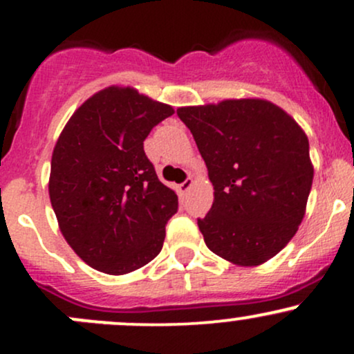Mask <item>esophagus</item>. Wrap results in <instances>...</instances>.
Returning a JSON list of instances; mask_svg holds the SVG:
<instances>
[{
	"mask_svg": "<svg viewBox=\"0 0 354 354\" xmlns=\"http://www.w3.org/2000/svg\"><path fill=\"white\" fill-rule=\"evenodd\" d=\"M191 186H193V180H191V178H188V180H186V181H183L181 185L178 186V189H180V193H181V194H185L186 191H189Z\"/></svg>",
	"mask_w": 354,
	"mask_h": 354,
	"instance_id": "esophagus-1",
	"label": "esophagus"
}]
</instances>
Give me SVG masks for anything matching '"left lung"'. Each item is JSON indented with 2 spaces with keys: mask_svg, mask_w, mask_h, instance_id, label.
Segmentation results:
<instances>
[{
  "mask_svg": "<svg viewBox=\"0 0 354 354\" xmlns=\"http://www.w3.org/2000/svg\"><path fill=\"white\" fill-rule=\"evenodd\" d=\"M193 133L214 200L198 219L206 246L236 266H259L301 225L313 185L306 133L261 98L178 108Z\"/></svg>",
  "mask_w": 354,
  "mask_h": 354,
  "instance_id": "8db88e82",
  "label": "left lung"
}]
</instances>
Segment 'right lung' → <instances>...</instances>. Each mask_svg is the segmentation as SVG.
<instances>
[{
  "instance_id": "add662e5",
  "label": "right lung",
  "mask_w": 354,
  "mask_h": 354,
  "mask_svg": "<svg viewBox=\"0 0 354 354\" xmlns=\"http://www.w3.org/2000/svg\"><path fill=\"white\" fill-rule=\"evenodd\" d=\"M173 106L108 86L73 113L56 141L48 191L61 234L86 265L126 274L163 248L176 193L158 180L143 141Z\"/></svg>"
}]
</instances>
